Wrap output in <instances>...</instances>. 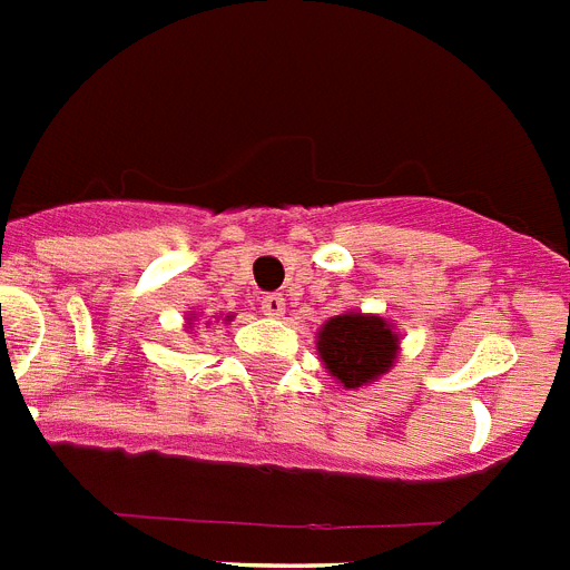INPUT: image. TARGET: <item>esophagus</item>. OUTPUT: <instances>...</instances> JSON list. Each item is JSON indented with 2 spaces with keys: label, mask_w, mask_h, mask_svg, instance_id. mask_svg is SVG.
Listing matches in <instances>:
<instances>
[{
  "label": "esophagus",
  "mask_w": 570,
  "mask_h": 570,
  "mask_svg": "<svg viewBox=\"0 0 570 570\" xmlns=\"http://www.w3.org/2000/svg\"><path fill=\"white\" fill-rule=\"evenodd\" d=\"M262 311L267 317H282L285 314V299L279 294H265L262 296Z\"/></svg>",
  "instance_id": "1"
}]
</instances>
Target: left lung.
Instances as JSON below:
<instances>
[{
    "label": "left lung",
    "instance_id": "left-lung-1",
    "mask_svg": "<svg viewBox=\"0 0 570 570\" xmlns=\"http://www.w3.org/2000/svg\"><path fill=\"white\" fill-rule=\"evenodd\" d=\"M317 352L325 368L345 389H357L381 377L397 354V334L381 317L343 314L332 317L320 332Z\"/></svg>",
    "mask_w": 570,
    "mask_h": 570
}]
</instances>
